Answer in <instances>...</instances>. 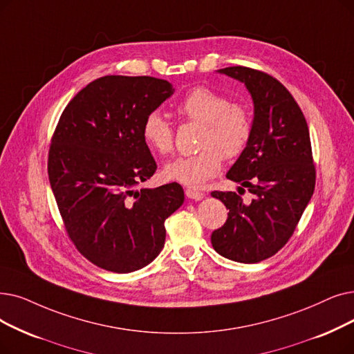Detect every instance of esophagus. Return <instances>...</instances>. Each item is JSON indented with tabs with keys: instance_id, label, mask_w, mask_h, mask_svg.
Instances as JSON below:
<instances>
[{
	"instance_id": "obj_1",
	"label": "esophagus",
	"mask_w": 354,
	"mask_h": 354,
	"mask_svg": "<svg viewBox=\"0 0 354 354\" xmlns=\"http://www.w3.org/2000/svg\"><path fill=\"white\" fill-rule=\"evenodd\" d=\"M185 195L189 198V199H195V201H199V199L204 198V194L201 191H195V189H191L188 188L185 191Z\"/></svg>"
}]
</instances>
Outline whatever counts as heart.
Listing matches in <instances>:
<instances>
[{
  "label": "heart",
  "instance_id": "obj_1",
  "mask_svg": "<svg viewBox=\"0 0 354 354\" xmlns=\"http://www.w3.org/2000/svg\"><path fill=\"white\" fill-rule=\"evenodd\" d=\"M182 118L201 122L196 155L180 156L169 162L163 174L191 188H201L220 172L223 160L241 156L249 147L253 134V118L248 106L239 101H228L218 91L207 86L191 89L176 105ZM142 137L147 147L158 155L174 150V129L158 113L147 114L142 124Z\"/></svg>",
  "mask_w": 354,
  "mask_h": 354
}]
</instances>
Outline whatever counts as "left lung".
<instances>
[{
    "instance_id": "8db88e82",
    "label": "left lung",
    "mask_w": 354,
    "mask_h": 354,
    "mask_svg": "<svg viewBox=\"0 0 354 354\" xmlns=\"http://www.w3.org/2000/svg\"><path fill=\"white\" fill-rule=\"evenodd\" d=\"M218 72L244 82L254 102L249 147L227 178L248 188L250 204L232 191L211 195L227 207V221L214 230L215 252L240 263L278 253L294 234L315 188V166L306 120L290 92L266 72L230 66Z\"/></svg>"
}]
</instances>
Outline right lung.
Here are the masks:
<instances>
[{"label":"right lung","mask_w":354,"mask_h":354,"mask_svg":"<svg viewBox=\"0 0 354 354\" xmlns=\"http://www.w3.org/2000/svg\"><path fill=\"white\" fill-rule=\"evenodd\" d=\"M174 91L153 76H102L59 118L50 187L71 241L101 269L129 273L149 265L163 249L166 218L185 199L176 182L136 189L158 167L142 124Z\"/></svg>","instance_id":"obj_1"}]
</instances>
